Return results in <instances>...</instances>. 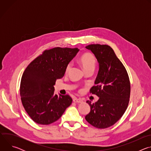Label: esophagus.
<instances>
[{"label":"esophagus","mask_w":151,"mask_h":151,"mask_svg":"<svg viewBox=\"0 0 151 151\" xmlns=\"http://www.w3.org/2000/svg\"><path fill=\"white\" fill-rule=\"evenodd\" d=\"M73 102L75 103H82L83 102V100H81V99H77V98H75L73 100Z\"/></svg>","instance_id":"obj_1"}]
</instances>
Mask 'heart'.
Returning a JSON list of instances; mask_svg holds the SVG:
<instances>
[{
	"instance_id": "b5f03b06",
	"label": "heart",
	"mask_w": 151,
	"mask_h": 151,
	"mask_svg": "<svg viewBox=\"0 0 151 151\" xmlns=\"http://www.w3.org/2000/svg\"><path fill=\"white\" fill-rule=\"evenodd\" d=\"M79 61L85 71L88 69H94L96 64V59L94 55L91 53H84L79 58ZM72 67V63H69L66 68V73H68Z\"/></svg>"
}]
</instances>
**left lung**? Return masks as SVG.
<instances>
[{
    "instance_id": "8db88e82",
    "label": "left lung",
    "mask_w": 151,
    "mask_h": 151,
    "mask_svg": "<svg viewBox=\"0 0 151 151\" xmlns=\"http://www.w3.org/2000/svg\"><path fill=\"white\" fill-rule=\"evenodd\" d=\"M85 48L94 54L99 64L96 85L90 90L99 99L93 104L87 101L91 110L85 118L97 128H108L122 117L127 108L130 80L125 67L110 46L91 44Z\"/></svg>"
}]
</instances>
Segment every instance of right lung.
I'll use <instances>...</instances> for the list:
<instances>
[{
    "mask_svg": "<svg viewBox=\"0 0 151 151\" xmlns=\"http://www.w3.org/2000/svg\"><path fill=\"white\" fill-rule=\"evenodd\" d=\"M79 50L56 47L45 50L25 69L20 83V96L26 111L39 124L57 121L72 102L69 95L54 94L55 81L66 72Z\"/></svg>",
    "mask_w": 151,
    "mask_h": 151,
    "instance_id": "obj_1",
    "label": "right lung"
}]
</instances>
